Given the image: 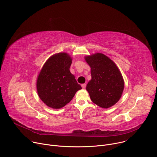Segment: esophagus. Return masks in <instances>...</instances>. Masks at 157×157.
Returning <instances> with one entry per match:
<instances>
[{
    "mask_svg": "<svg viewBox=\"0 0 157 157\" xmlns=\"http://www.w3.org/2000/svg\"><path fill=\"white\" fill-rule=\"evenodd\" d=\"M82 89H85V87H86V84L85 83H83V84H82Z\"/></svg>",
    "mask_w": 157,
    "mask_h": 157,
    "instance_id": "esophagus-1",
    "label": "esophagus"
}]
</instances>
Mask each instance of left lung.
<instances>
[{
	"label": "left lung",
	"mask_w": 157,
	"mask_h": 157,
	"mask_svg": "<svg viewBox=\"0 0 157 157\" xmlns=\"http://www.w3.org/2000/svg\"><path fill=\"white\" fill-rule=\"evenodd\" d=\"M91 68L92 79L86 90L97 105L107 109L120 100L124 89V81L116 64L101 53L85 57Z\"/></svg>",
	"instance_id": "1"
}]
</instances>
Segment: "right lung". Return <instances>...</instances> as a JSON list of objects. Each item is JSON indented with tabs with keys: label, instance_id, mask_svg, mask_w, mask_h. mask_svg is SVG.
<instances>
[{
	"label": "right lung",
	"instance_id": "add662e5",
	"mask_svg": "<svg viewBox=\"0 0 157 157\" xmlns=\"http://www.w3.org/2000/svg\"><path fill=\"white\" fill-rule=\"evenodd\" d=\"M71 57L65 52L51 56L44 63L37 80L39 97L48 107L59 109L72 100L82 89L70 72Z\"/></svg>",
	"mask_w": 157,
	"mask_h": 157
}]
</instances>
